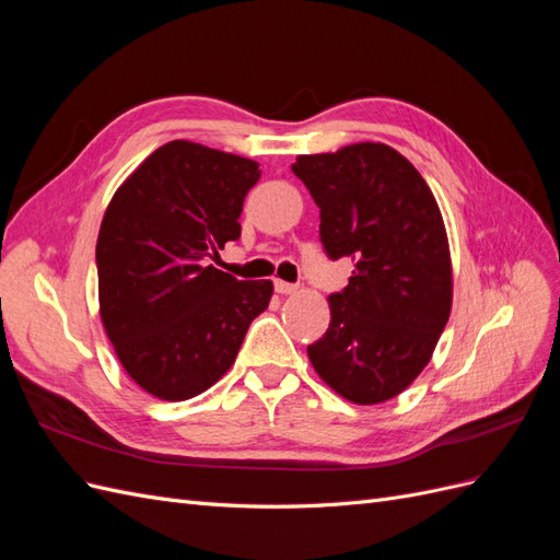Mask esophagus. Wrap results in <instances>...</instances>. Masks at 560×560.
I'll return each mask as SVG.
<instances>
[{
  "instance_id": "34e87169",
  "label": "esophagus",
  "mask_w": 560,
  "mask_h": 560,
  "mask_svg": "<svg viewBox=\"0 0 560 560\" xmlns=\"http://www.w3.org/2000/svg\"><path fill=\"white\" fill-rule=\"evenodd\" d=\"M273 284H276V292H278V294H294V292H296V284H292V282L276 280Z\"/></svg>"
}]
</instances>
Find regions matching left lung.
<instances>
[{"instance_id":"left-lung-1","label":"left lung","mask_w":560,"mask_h":560,"mask_svg":"<svg viewBox=\"0 0 560 560\" xmlns=\"http://www.w3.org/2000/svg\"><path fill=\"white\" fill-rule=\"evenodd\" d=\"M292 173L317 202L327 257L354 261L308 358L354 404L393 399L425 369L451 315L442 212L416 167L381 142L299 156Z\"/></svg>"}]
</instances>
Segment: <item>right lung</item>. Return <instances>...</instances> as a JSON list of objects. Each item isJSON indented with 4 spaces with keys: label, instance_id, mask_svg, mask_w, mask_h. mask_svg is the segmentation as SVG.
Here are the masks:
<instances>
[{
    "label": "right lung",
    "instance_id": "1",
    "mask_svg": "<svg viewBox=\"0 0 560 560\" xmlns=\"http://www.w3.org/2000/svg\"><path fill=\"white\" fill-rule=\"evenodd\" d=\"M259 163L196 142L159 147L114 194L95 264L100 315L128 376L184 401L235 362L273 282L238 280L210 261L241 238Z\"/></svg>",
    "mask_w": 560,
    "mask_h": 560
}]
</instances>
